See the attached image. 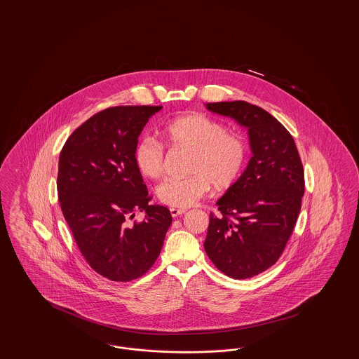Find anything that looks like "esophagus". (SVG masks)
Returning <instances> with one entry per match:
<instances>
[{
  "mask_svg": "<svg viewBox=\"0 0 359 359\" xmlns=\"http://www.w3.org/2000/svg\"><path fill=\"white\" fill-rule=\"evenodd\" d=\"M170 211H171V215L173 218H177V217H180L182 214H184L186 212V210H182V208H170Z\"/></svg>",
  "mask_w": 359,
  "mask_h": 359,
  "instance_id": "34e87169",
  "label": "esophagus"
}]
</instances>
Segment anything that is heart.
<instances>
[{"instance_id":"obj_1","label":"heart","mask_w":359,"mask_h":359,"mask_svg":"<svg viewBox=\"0 0 359 359\" xmlns=\"http://www.w3.org/2000/svg\"><path fill=\"white\" fill-rule=\"evenodd\" d=\"M164 141L173 148L191 151L189 176L167 179L157 189L158 201L173 208H186L196 203L210 187L224 191L241 176L248 160V142L226 125L202 113H189L164 123ZM137 168L145 177L157 179L164 172V147L152 137H142L135 148Z\"/></svg>"}]
</instances>
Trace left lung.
I'll return each mask as SVG.
<instances>
[{"instance_id":"obj_1","label":"left lung","mask_w":359,"mask_h":359,"mask_svg":"<svg viewBox=\"0 0 359 359\" xmlns=\"http://www.w3.org/2000/svg\"><path fill=\"white\" fill-rule=\"evenodd\" d=\"M249 129L253 156L238 180L210 212L207 256L233 278L262 273L283 255L297 221L304 195V170L290 132L259 106L245 102L207 103Z\"/></svg>"}]
</instances>
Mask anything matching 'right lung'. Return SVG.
<instances>
[{
  "mask_svg": "<svg viewBox=\"0 0 359 359\" xmlns=\"http://www.w3.org/2000/svg\"><path fill=\"white\" fill-rule=\"evenodd\" d=\"M161 107H107L75 129L60 152L56 184L63 217L87 264L111 281L147 273L171 226L167 207L149 205L135 161L138 136ZM137 210L146 218L129 224Z\"/></svg>",
  "mask_w": 359,
  "mask_h": 359,
  "instance_id": "1",
  "label": "right lung"
}]
</instances>
